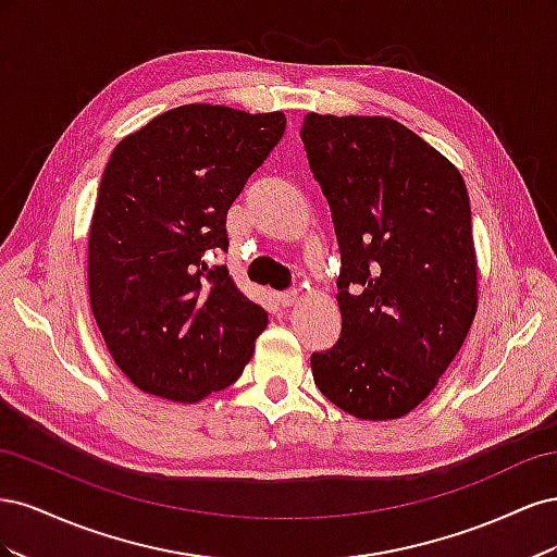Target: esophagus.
I'll return each instance as SVG.
<instances>
[{
    "mask_svg": "<svg viewBox=\"0 0 557 557\" xmlns=\"http://www.w3.org/2000/svg\"><path fill=\"white\" fill-rule=\"evenodd\" d=\"M297 299H299L297 290H285V293H278V295H276V301H278V305H281L283 309H290V307H295V305H297Z\"/></svg>",
    "mask_w": 557,
    "mask_h": 557,
    "instance_id": "esophagus-1",
    "label": "esophagus"
}]
</instances>
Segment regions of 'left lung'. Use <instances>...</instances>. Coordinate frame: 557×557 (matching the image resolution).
Here are the masks:
<instances>
[{
	"label": "left lung",
	"mask_w": 557,
	"mask_h": 557,
	"mask_svg": "<svg viewBox=\"0 0 557 557\" xmlns=\"http://www.w3.org/2000/svg\"><path fill=\"white\" fill-rule=\"evenodd\" d=\"M301 141L342 250V336L311 356L313 381L360 420L401 418L440 383L479 309L465 178L385 115L311 111Z\"/></svg>",
	"instance_id": "8db88e82"
}]
</instances>
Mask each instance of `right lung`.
Here are the masks:
<instances>
[{
  "instance_id": "right-lung-1",
  "label": "right lung",
  "mask_w": 557,
  "mask_h": 557,
  "mask_svg": "<svg viewBox=\"0 0 557 557\" xmlns=\"http://www.w3.org/2000/svg\"><path fill=\"white\" fill-rule=\"evenodd\" d=\"M285 132V113L223 104L164 111L113 148L88 234V297L117 369L139 391L193 404L237 381L267 311L207 250Z\"/></svg>"
}]
</instances>
